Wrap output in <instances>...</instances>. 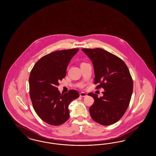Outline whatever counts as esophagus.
Instances as JSON below:
<instances>
[{"label": "esophagus", "mask_w": 156, "mask_h": 156, "mask_svg": "<svg viewBox=\"0 0 156 156\" xmlns=\"http://www.w3.org/2000/svg\"><path fill=\"white\" fill-rule=\"evenodd\" d=\"M80 97H86L87 96V94H86V93H85V92H81L80 93Z\"/></svg>", "instance_id": "obj_1"}]
</instances>
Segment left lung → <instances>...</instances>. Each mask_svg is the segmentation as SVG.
<instances>
[{
    "mask_svg": "<svg viewBox=\"0 0 156 156\" xmlns=\"http://www.w3.org/2000/svg\"><path fill=\"white\" fill-rule=\"evenodd\" d=\"M92 60L96 89L103 88L104 96L88 95L95 101L89 108L90 115L102 125H111L122 118L129 105L133 82L125 62L116 55L100 48H82Z\"/></svg>",
    "mask_w": 156,
    "mask_h": 156,
    "instance_id": "left-lung-1",
    "label": "left lung"
}]
</instances>
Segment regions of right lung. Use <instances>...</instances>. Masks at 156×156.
Returning <instances> with one entry per match:
<instances>
[{"label": "right lung", "instance_id": "add662e5", "mask_svg": "<svg viewBox=\"0 0 156 156\" xmlns=\"http://www.w3.org/2000/svg\"><path fill=\"white\" fill-rule=\"evenodd\" d=\"M79 48L62 50L42 57L34 64L29 76L30 97L33 108L45 123L58 126L69 118L68 106L80 97L71 89L62 94L58 90V82L66 75L67 66Z\"/></svg>", "mask_w": 156, "mask_h": 156}]
</instances>
